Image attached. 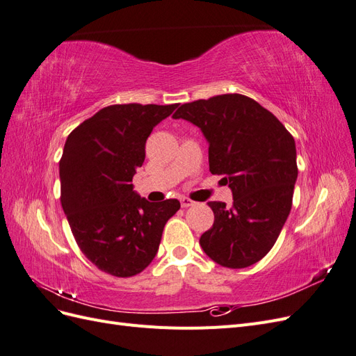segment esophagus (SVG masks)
Here are the masks:
<instances>
[{
  "label": "esophagus",
  "instance_id": "1",
  "mask_svg": "<svg viewBox=\"0 0 356 356\" xmlns=\"http://www.w3.org/2000/svg\"><path fill=\"white\" fill-rule=\"evenodd\" d=\"M196 202H193L191 199H188V197H181V207L182 208H188V207H193V204H195Z\"/></svg>",
  "mask_w": 356,
  "mask_h": 356
}]
</instances>
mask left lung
<instances>
[{
    "instance_id": "left-lung-1",
    "label": "left lung",
    "mask_w": 356,
    "mask_h": 356,
    "mask_svg": "<svg viewBox=\"0 0 356 356\" xmlns=\"http://www.w3.org/2000/svg\"><path fill=\"white\" fill-rule=\"evenodd\" d=\"M174 118L200 127L209 143V170L233 193L232 208L208 202L212 227L200 246L222 267L243 268L272 250L288 218L297 179L296 143L266 108L239 93L182 104Z\"/></svg>"
}]
</instances>
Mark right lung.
Segmentation results:
<instances>
[{
    "instance_id": "obj_1",
    "label": "right lung",
    "mask_w": 356,
    "mask_h": 356,
    "mask_svg": "<svg viewBox=\"0 0 356 356\" xmlns=\"http://www.w3.org/2000/svg\"><path fill=\"white\" fill-rule=\"evenodd\" d=\"M178 106L110 105L68 135L59 161L60 203L74 239L99 270L129 277L157 254L177 199L152 203L134 191L153 127Z\"/></svg>"
}]
</instances>
